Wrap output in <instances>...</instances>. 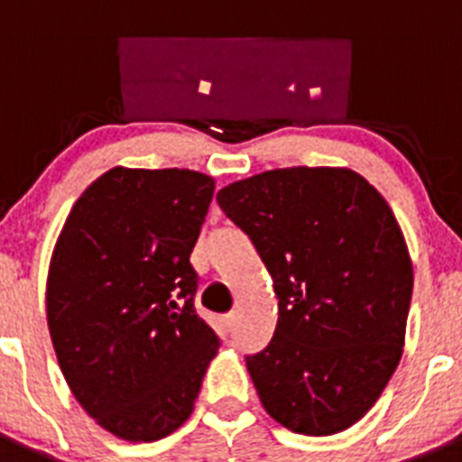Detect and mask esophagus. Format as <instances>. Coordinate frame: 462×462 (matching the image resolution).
<instances>
[{
	"instance_id": "34e87169",
	"label": "esophagus",
	"mask_w": 462,
	"mask_h": 462,
	"mask_svg": "<svg viewBox=\"0 0 462 462\" xmlns=\"http://www.w3.org/2000/svg\"><path fill=\"white\" fill-rule=\"evenodd\" d=\"M234 326H236V314H226V317H224V328L231 330Z\"/></svg>"
}]
</instances>
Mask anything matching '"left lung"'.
Masks as SVG:
<instances>
[{
    "label": "left lung",
    "instance_id": "obj_1",
    "mask_svg": "<svg viewBox=\"0 0 462 462\" xmlns=\"http://www.w3.org/2000/svg\"><path fill=\"white\" fill-rule=\"evenodd\" d=\"M217 203L280 298L275 336L245 358L261 405L300 435L346 430L377 402L405 345L414 273L393 210L363 175L328 166L252 175Z\"/></svg>",
    "mask_w": 462,
    "mask_h": 462
}]
</instances>
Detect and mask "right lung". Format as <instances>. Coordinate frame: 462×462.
Masks as SVG:
<instances>
[{
  "label": "right lung",
  "mask_w": 462,
  "mask_h": 462,
  "mask_svg": "<svg viewBox=\"0 0 462 462\" xmlns=\"http://www.w3.org/2000/svg\"><path fill=\"white\" fill-rule=\"evenodd\" d=\"M215 191L187 169L106 171L73 203L46 284L69 389L104 430L154 442L194 410L219 337L196 314L189 263Z\"/></svg>",
  "instance_id": "obj_1"
}]
</instances>
